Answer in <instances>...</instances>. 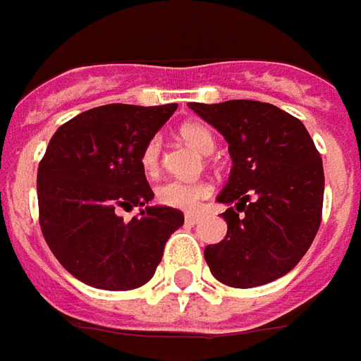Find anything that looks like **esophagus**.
Listing matches in <instances>:
<instances>
[{
	"label": "esophagus",
	"mask_w": 361,
	"mask_h": 361,
	"mask_svg": "<svg viewBox=\"0 0 361 361\" xmlns=\"http://www.w3.org/2000/svg\"><path fill=\"white\" fill-rule=\"evenodd\" d=\"M202 219L200 214H186L185 216V221L188 224V226H194V224H198Z\"/></svg>",
	"instance_id": "1"
}]
</instances>
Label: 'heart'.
<instances>
[{
	"label": "heart",
	"instance_id": "heart-1",
	"mask_svg": "<svg viewBox=\"0 0 361 361\" xmlns=\"http://www.w3.org/2000/svg\"><path fill=\"white\" fill-rule=\"evenodd\" d=\"M183 140L196 147L202 153H212L216 147V140L208 126L204 124H185L180 128ZM161 153H163V142L159 135H152L142 147L140 163L147 175H155L161 167ZM212 194V186L206 180H165L157 186L155 198L163 206L176 209H196L202 200H206Z\"/></svg>",
	"mask_w": 361,
	"mask_h": 361
}]
</instances>
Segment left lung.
Wrapping results in <instances>:
<instances>
[{"instance_id": "left-lung-1", "label": "left lung", "mask_w": 361, "mask_h": 361, "mask_svg": "<svg viewBox=\"0 0 361 361\" xmlns=\"http://www.w3.org/2000/svg\"><path fill=\"white\" fill-rule=\"evenodd\" d=\"M229 144L231 175L217 202L226 239L204 249L212 274L231 288L274 282L298 264L323 216L324 173L303 122L274 104H188Z\"/></svg>"}]
</instances>
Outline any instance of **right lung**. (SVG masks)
Listing matches in <instances>:
<instances>
[{"label":"right lung","instance_id":"add662e5","mask_svg":"<svg viewBox=\"0 0 361 361\" xmlns=\"http://www.w3.org/2000/svg\"><path fill=\"white\" fill-rule=\"evenodd\" d=\"M176 104H104L56 130L37 175L40 229L71 276L99 290L126 291L153 278L180 209L147 206L153 190L140 163L144 144ZM144 207L130 222L116 212Z\"/></svg>","mask_w":361,"mask_h":361}]
</instances>
